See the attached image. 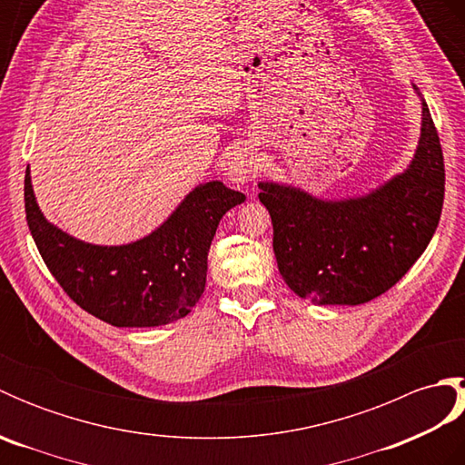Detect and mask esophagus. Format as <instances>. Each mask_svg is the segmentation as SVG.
Returning <instances> with one entry per match:
<instances>
[{
  "mask_svg": "<svg viewBox=\"0 0 465 465\" xmlns=\"http://www.w3.org/2000/svg\"><path fill=\"white\" fill-rule=\"evenodd\" d=\"M260 157L252 147H235L223 160L225 177L232 183H248L260 172Z\"/></svg>",
  "mask_w": 465,
  "mask_h": 465,
  "instance_id": "obj_1",
  "label": "esophagus"
}]
</instances>
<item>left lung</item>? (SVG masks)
<instances>
[{"label": "left lung", "instance_id": "1", "mask_svg": "<svg viewBox=\"0 0 465 465\" xmlns=\"http://www.w3.org/2000/svg\"><path fill=\"white\" fill-rule=\"evenodd\" d=\"M258 185L290 290L318 305H360L396 285L426 252L440 223L446 170L421 97L416 153L406 170L370 193L322 200L288 183Z\"/></svg>", "mask_w": 465, "mask_h": 465}]
</instances>
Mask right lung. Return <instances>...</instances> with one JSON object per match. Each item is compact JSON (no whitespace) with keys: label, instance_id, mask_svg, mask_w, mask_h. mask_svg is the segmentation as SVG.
Returning <instances> with one entry per match:
<instances>
[{"label":"right lung","instance_id":"1","mask_svg":"<svg viewBox=\"0 0 465 465\" xmlns=\"http://www.w3.org/2000/svg\"><path fill=\"white\" fill-rule=\"evenodd\" d=\"M25 217L47 270L82 310L115 328H155L185 318L205 290L207 252L220 220L245 195L200 183L145 238L95 245L49 223L25 170Z\"/></svg>","mask_w":465,"mask_h":465}]
</instances>
